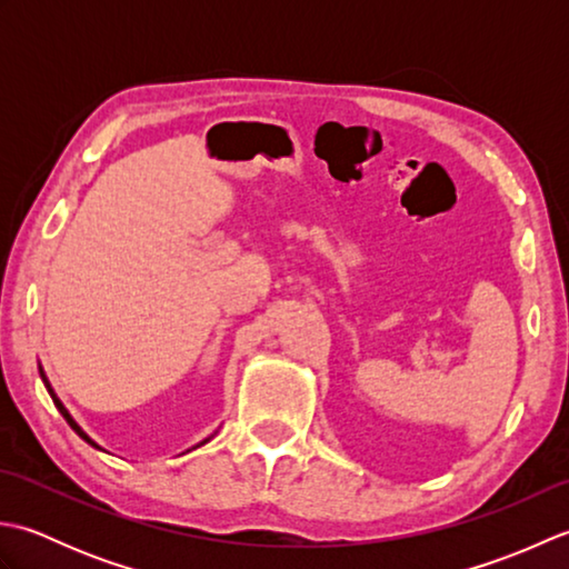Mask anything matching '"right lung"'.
Returning <instances> with one entry per match:
<instances>
[{
    "mask_svg": "<svg viewBox=\"0 0 569 569\" xmlns=\"http://www.w3.org/2000/svg\"><path fill=\"white\" fill-rule=\"evenodd\" d=\"M39 371H41V369H39ZM41 379H43V383H46V389H48V393H51V398H53V403H56V408L60 410V416H63V418L68 420V426H70L72 430H76V432L80 435V438H82L84 442H88V445H92V447H98V445H94V442H92V440L88 438V435H84V432L80 430V426H78V422L70 418V413H68V410L63 408V403H60V401H58V398H56V393H53V389H51V386H48V381H46V377H43V371H41ZM204 442H208V440H204ZM200 445H202V442H200Z\"/></svg>",
    "mask_w": 569,
    "mask_h": 569,
    "instance_id": "obj_1",
    "label": "right lung"
}]
</instances>
